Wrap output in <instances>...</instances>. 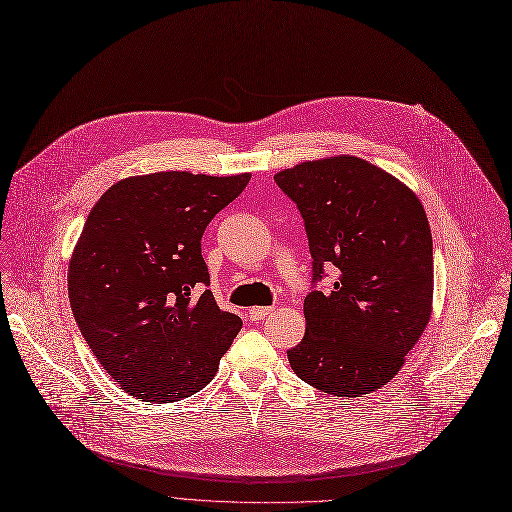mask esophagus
<instances>
[{"label":"esophagus","instance_id":"34e87169","mask_svg":"<svg viewBox=\"0 0 512 512\" xmlns=\"http://www.w3.org/2000/svg\"><path fill=\"white\" fill-rule=\"evenodd\" d=\"M272 311H274V307H251V309H249V317H251L253 321H259V319L270 315Z\"/></svg>","mask_w":512,"mask_h":512}]
</instances>
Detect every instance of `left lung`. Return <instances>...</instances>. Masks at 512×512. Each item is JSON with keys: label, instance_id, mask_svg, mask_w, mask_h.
I'll return each mask as SVG.
<instances>
[{"label": "left lung", "instance_id": "1", "mask_svg": "<svg viewBox=\"0 0 512 512\" xmlns=\"http://www.w3.org/2000/svg\"><path fill=\"white\" fill-rule=\"evenodd\" d=\"M297 203L313 282L336 267L330 292L305 299V336L288 351L309 386L355 398L386 386L432 317L434 249L425 209L407 184L355 155L303 161L274 176Z\"/></svg>", "mask_w": 512, "mask_h": 512}]
</instances>
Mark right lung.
I'll list each match as a JSON object with an SVG mask.
<instances>
[{
    "mask_svg": "<svg viewBox=\"0 0 512 512\" xmlns=\"http://www.w3.org/2000/svg\"><path fill=\"white\" fill-rule=\"evenodd\" d=\"M251 174L155 172L107 188L68 265L76 324L134 398L174 402L205 388L242 328L209 284L201 236Z\"/></svg>",
    "mask_w": 512,
    "mask_h": 512,
    "instance_id": "obj_1",
    "label": "right lung"
}]
</instances>
